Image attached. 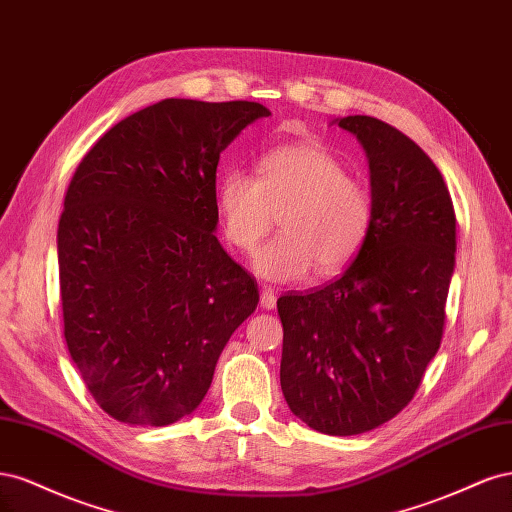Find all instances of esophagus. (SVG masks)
Instances as JSON below:
<instances>
[{
	"label": "esophagus",
	"instance_id": "obj_1",
	"mask_svg": "<svg viewBox=\"0 0 512 512\" xmlns=\"http://www.w3.org/2000/svg\"><path fill=\"white\" fill-rule=\"evenodd\" d=\"M260 305L265 309H273L277 305V294L271 286H262L260 290Z\"/></svg>",
	"mask_w": 512,
	"mask_h": 512
}]
</instances>
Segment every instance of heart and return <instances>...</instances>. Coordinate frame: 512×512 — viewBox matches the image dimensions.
Returning a JSON list of instances; mask_svg holds the SVG:
<instances>
[{
    "instance_id": "b5f03b06",
    "label": "heart",
    "mask_w": 512,
    "mask_h": 512,
    "mask_svg": "<svg viewBox=\"0 0 512 512\" xmlns=\"http://www.w3.org/2000/svg\"><path fill=\"white\" fill-rule=\"evenodd\" d=\"M224 237L250 254L273 230L282 235L254 256V271L273 282L335 275L354 260L374 222V198L342 160L316 143L280 147L258 164V179L230 173L218 192Z\"/></svg>"
}]
</instances>
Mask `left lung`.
<instances>
[{
  "label": "left lung",
  "mask_w": 512,
  "mask_h": 512,
  "mask_svg": "<svg viewBox=\"0 0 512 512\" xmlns=\"http://www.w3.org/2000/svg\"><path fill=\"white\" fill-rule=\"evenodd\" d=\"M339 128L369 158L374 222L331 284L277 299L280 382L294 416L356 436L404 410L436 356L455 269V209L444 177L404 132L350 115Z\"/></svg>",
  "instance_id": "1"
}]
</instances>
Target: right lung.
Instances as JSON below:
<instances>
[{
	"instance_id": "add662e5",
	"label": "right lung",
	"mask_w": 512,
	"mask_h": 512,
	"mask_svg": "<svg viewBox=\"0 0 512 512\" xmlns=\"http://www.w3.org/2000/svg\"><path fill=\"white\" fill-rule=\"evenodd\" d=\"M269 108L168 98L108 130L76 166L57 230L64 337L96 404L162 427L207 395L258 305L215 237L220 153Z\"/></svg>"
}]
</instances>
